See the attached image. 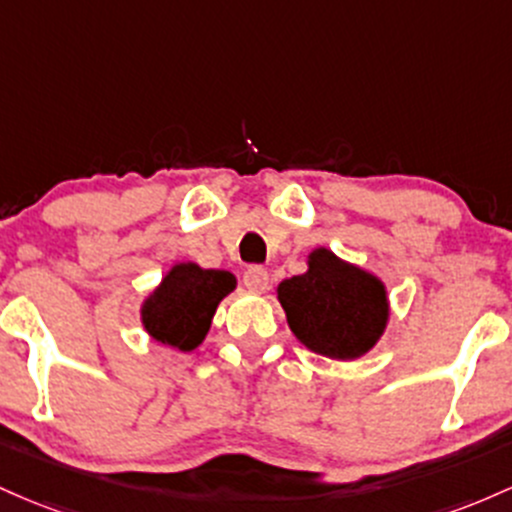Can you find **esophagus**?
Wrapping results in <instances>:
<instances>
[{"label": "esophagus", "mask_w": 512, "mask_h": 512, "mask_svg": "<svg viewBox=\"0 0 512 512\" xmlns=\"http://www.w3.org/2000/svg\"><path fill=\"white\" fill-rule=\"evenodd\" d=\"M244 285L249 292H256V295H261V292L268 290V271L261 266H254L249 268V271L244 273Z\"/></svg>", "instance_id": "esophagus-1"}]
</instances>
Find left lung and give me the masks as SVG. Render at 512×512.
Masks as SVG:
<instances>
[{
  "label": "left lung",
  "instance_id": "8db88e82",
  "mask_svg": "<svg viewBox=\"0 0 512 512\" xmlns=\"http://www.w3.org/2000/svg\"><path fill=\"white\" fill-rule=\"evenodd\" d=\"M287 326L312 353L358 360L387 331L389 295L380 275L317 246L307 271L275 287Z\"/></svg>",
  "mask_w": 512,
  "mask_h": 512
}]
</instances>
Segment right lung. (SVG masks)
Instances as JSON below:
<instances>
[{"mask_svg": "<svg viewBox=\"0 0 512 512\" xmlns=\"http://www.w3.org/2000/svg\"><path fill=\"white\" fill-rule=\"evenodd\" d=\"M237 278L229 271L200 268L198 263H174L162 283L142 300V329L162 346L191 353L208 336L212 317Z\"/></svg>", "mask_w": 512, "mask_h": 512, "instance_id": "1", "label": "right lung"}]
</instances>
